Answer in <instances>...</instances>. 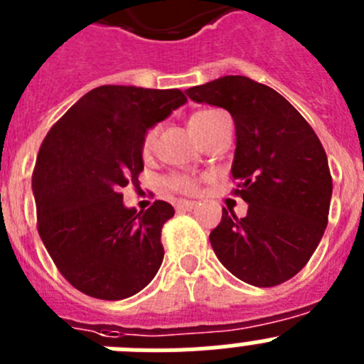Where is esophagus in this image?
I'll return each mask as SVG.
<instances>
[{
	"mask_svg": "<svg viewBox=\"0 0 364 364\" xmlns=\"http://www.w3.org/2000/svg\"><path fill=\"white\" fill-rule=\"evenodd\" d=\"M197 208V202L193 200H178L176 202V210L178 211H191Z\"/></svg>",
	"mask_w": 364,
	"mask_h": 364,
	"instance_id": "1",
	"label": "esophagus"
}]
</instances>
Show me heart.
<instances>
[{"instance_id": "b5f03b06", "label": "heart", "mask_w": 364, "mask_h": 364, "mask_svg": "<svg viewBox=\"0 0 364 364\" xmlns=\"http://www.w3.org/2000/svg\"><path fill=\"white\" fill-rule=\"evenodd\" d=\"M218 117H222V112L213 111V109H210V111H198L189 118V127H191V131L197 134L198 138V134H200L202 131H204L205 127H208V125ZM154 142H156V129H151L149 133L144 136V144H142L144 154H149L151 151H153ZM169 184H171L175 189H178V191H184V193H193L195 189H197V182H195L193 178H189V176H173Z\"/></svg>"}]
</instances>
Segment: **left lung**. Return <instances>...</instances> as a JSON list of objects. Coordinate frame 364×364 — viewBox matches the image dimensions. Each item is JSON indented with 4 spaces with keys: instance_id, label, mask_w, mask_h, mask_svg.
Wrapping results in <instances>:
<instances>
[{
    "instance_id": "8db88e82",
    "label": "left lung",
    "mask_w": 364,
    "mask_h": 364,
    "mask_svg": "<svg viewBox=\"0 0 364 364\" xmlns=\"http://www.w3.org/2000/svg\"><path fill=\"white\" fill-rule=\"evenodd\" d=\"M186 95L226 109L235 122L231 176L247 213L237 218L222 208L210 233L215 255L247 284L288 281L306 266L326 230L332 176L323 144L284 96L246 76H222Z\"/></svg>"
}]
</instances>
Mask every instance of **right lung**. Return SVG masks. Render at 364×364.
Here are the masks:
<instances>
[{
  "label": "right lung",
  "instance_id": "right-lung-1",
  "mask_svg": "<svg viewBox=\"0 0 364 364\" xmlns=\"http://www.w3.org/2000/svg\"><path fill=\"white\" fill-rule=\"evenodd\" d=\"M186 102L178 89L102 85L45 136L32 173L38 233L82 294L120 301L159 272L162 226L175 210L164 200L146 211L125 208L120 189L138 184L147 131Z\"/></svg>",
  "mask_w": 364,
  "mask_h": 364
}]
</instances>
